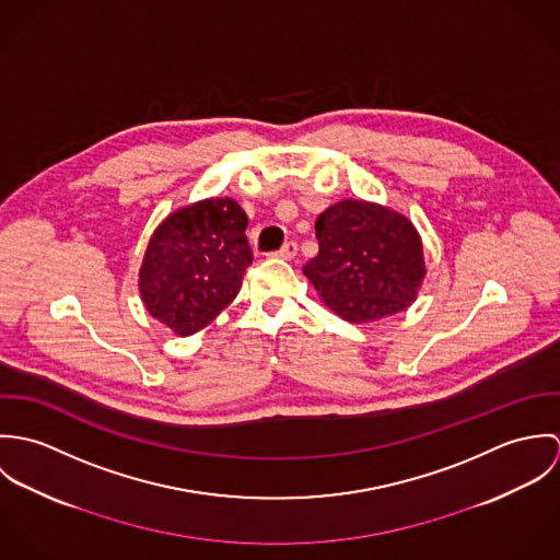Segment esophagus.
<instances>
[{
    "mask_svg": "<svg viewBox=\"0 0 560 560\" xmlns=\"http://www.w3.org/2000/svg\"><path fill=\"white\" fill-rule=\"evenodd\" d=\"M295 254H298V243L295 241H287L278 252H273L276 258H284V260H291Z\"/></svg>",
    "mask_w": 560,
    "mask_h": 560,
    "instance_id": "1",
    "label": "esophagus"
}]
</instances>
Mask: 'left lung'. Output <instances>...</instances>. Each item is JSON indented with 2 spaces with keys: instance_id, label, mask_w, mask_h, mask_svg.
Listing matches in <instances>:
<instances>
[{
  "instance_id": "obj_1",
  "label": "left lung",
  "mask_w": 560,
  "mask_h": 560,
  "mask_svg": "<svg viewBox=\"0 0 560 560\" xmlns=\"http://www.w3.org/2000/svg\"><path fill=\"white\" fill-rule=\"evenodd\" d=\"M319 254L304 265L320 302L351 323L397 315L416 302L427 276L422 240L407 215L345 198L315 224Z\"/></svg>"
}]
</instances>
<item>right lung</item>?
Segmentation results:
<instances>
[{
  "mask_svg": "<svg viewBox=\"0 0 560 560\" xmlns=\"http://www.w3.org/2000/svg\"><path fill=\"white\" fill-rule=\"evenodd\" d=\"M247 215L233 198H205L172 211L151 235L138 287L144 308L176 336H191L240 293L252 249Z\"/></svg>",
  "mask_w": 560,
  "mask_h": 560,
  "instance_id": "obj_1",
  "label": "right lung"
}]
</instances>
